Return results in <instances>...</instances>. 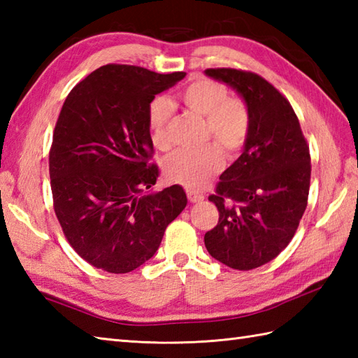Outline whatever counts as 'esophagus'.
I'll list each match as a JSON object with an SVG mask.
<instances>
[{"mask_svg": "<svg viewBox=\"0 0 358 358\" xmlns=\"http://www.w3.org/2000/svg\"><path fill=\"white\" fill-rule=\"evenodd\" d=\"M187 199L191 203H199L204 200V195L196 191H192V189H187Z\"/></svg>", "mask_w": 358, "mask_h": 358, "instance_id": "1", "label": "esophagus"}]
</instances>
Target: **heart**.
I'll return each instance as SVG.
<instances>
[{
	"mask_svg": "<svg viewBox=\"0 0 358 358\" xmlns=\"http://www.w3.org/2000/svg\"><path fill=\"white\" fill-rule=\"evenodd\" d=\"M181 100L192 112L206 117V136L222 144L229 155H237L245 148L250 129V115L245 101L229 98L222 83L199 78L183 89ZM172 103L158 96L149 106L148 126L152 143L157 148L169 146V121ZM226 158L215 143L204 144L200 149H180L167 155L163 162L164 177L172 183L189 189H200L224 167Z\"/></svg>",
	"mask_w": 358,
	"mask_h": 358,
	"instance_id": "1",
	"label": "heart"
}]
</instances>
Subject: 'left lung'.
Wrapping results in <instances>:
<instances>
[{
    "instance_id": "obj_1",
    "label": "left lung",
    "mask_w": 358,
    "mask_h": 358,
    "mask_svg": "<svg viewBox=\"0 0 358 358\" xmlns=\"http://www.w3.org/2000/svg\"><path fill=\"white\" fill-rule=\"evenodd\" d=\"M204 73L232 87L250 115L241 155L222 173L217 194L209 196L220 218L204 235V245L232 269H255L289 245L305 214L309 148L292 106L260 75L237 69Z\"/></svg>"
}]
</instances>
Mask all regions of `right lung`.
<instances>
[{
  "instance_id": "1",
  "label": "right lung",
  "mask_w": 358,
  "mask_h": 358,
  "mask_svg": "<svg viewBox=\"0 0 358 358\" xmlns=\"http://www.w3.org/2000/svg\"><path fill=\"white\" fill-rule=\"evenodd\" d=\"M185 77L108 64L66 98L49 154L53 208L75 252L98 269L140 268L186 208L180 185L152 189L158 167L148 163L154 150L149 106Z\"/></svg>"
}]
</instances>
